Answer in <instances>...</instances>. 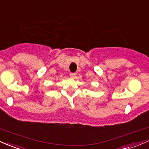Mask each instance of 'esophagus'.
Listing matches in <instances>:
<instances>
[{"label": "esophagus", "mask_w": 149, "mask_h": 149, "mask_svg": "<svg viewBox=\"0 0 149 149\" xmlns=\"http://www.w3.org/2000/svg\"><path fill=\"white\" fill-rule=\"evenodd\" d=\"M76 73H70V77H76Z\"/></svg>", "instance_id": "obj_1"}]
</instances>
